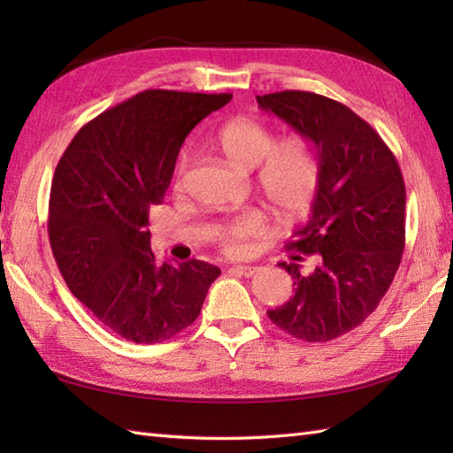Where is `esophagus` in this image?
Listing matches in <instances>:
<instances>
[{"label": "esophagus", "instance_id": "34e87169", "mask_svg": "<svg viewBox=\"0 0 453 453\" xmlns=\"http://www.w3.org/2000/svg\"><path fill=\"white\" fill-rule=\"evenodd\" d=\"M229 273L242 274V276H253L255 273H258V266H247V265H237L229 268Z\"/></svg>", "mask_w": 453, "mask_h": 453}]
</instances>
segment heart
<instances>
[{
    "label": "heart",
    "mask_w": 453,
    "mask_h": 453,
    "mask_svg": "<svg viewBox=\"0 0 453 453\" xmlns=\"http://www.w3.org/2000/svg\"><path fill=\"white\" fill-rule=\"evenodd\" d=\"M218 148L234 167L258 169V185L278 216L294 219L307 214L321 190L323 167L313 143L305 136L278 142L276 132L255 119H235L218 132ZM190 156L182 150L175 165V187H182ZM266 218L243 210L218 227L216 242L229 257L245 255L257 237L266 234Z\"/></svg>",
    "instance_id": "b5f03b06"
}]
</instances>
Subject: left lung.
<instances>
[{
	"instance_id": "1",
	"label": "left lung",
	"mask_w": 453,
	"mask_h": 453,
	"mask_svg": "<svg viewBox=\"0 0 453 453\" xmlns=\"http://www.w3.org/2000/svg\"><path fill=\"white\" fill-rule=\"evenodd\" d=\"M313 143L321 159V190L307 224L297 227L280 263L294 296L268 319L305 342H326L365 321L386 296L405 249V182L399 163L368 122L346 104L310 91L258 95ZM314 257L303 273L297 260Z\"/></svg>"
}]
</instances>
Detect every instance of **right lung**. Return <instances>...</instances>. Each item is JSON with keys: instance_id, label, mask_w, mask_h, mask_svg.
<instances>
[{"instance_id": "right-lung-1", "label": "right lung", "mask_w": 453, "mask_h": 453, "mask_svg": "<svg viewBox=\"0 0 453 453\" xmlns=\"http://www.w3.org/2000/svg\"><path fill=\"white\" fill-rule=\"evenodd\" d=\"M229 93L148 89L75 134L54 171L48 237L60 274L112 333L136 344L195 323L219 268L156 263L150 210L171 185L182 142Z\"/></svg>"}]
</instances>
